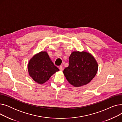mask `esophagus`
Masks as SVG:
<instances>
[{"mask_svg":"<svg viewBox=\"0 0 122 122\" xmlns=\"http://www.w3.org/2000/svg\"><path fill=\"white\" fill-rule=\"evenodd\" d=\"M59 70H60V71H63V66H60L59 67Z\"/></svg>","mask_w":122,"mask_h":122,"instance_id":"1","label":"esophagus"}]
</instances>
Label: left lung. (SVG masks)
Listing matches in <instances>:
<instances>
[{
    "mask_svg": "<svg viewBox=\"0 0 122 122\" xmlns=\"http://www.w3.org/2000/svg\"><path fill=\"white\" fill-rule=\"evenodd\" d=\"M98 69V63L93 55L87 51H73L69 57V65L63 73L70 84L80 87L90 82Z\"/></svg>",
    "mask_w": 122,
    "mask_h": 122,
    "instance_id": "1",
    "label": "left lung"
}]
</instances>
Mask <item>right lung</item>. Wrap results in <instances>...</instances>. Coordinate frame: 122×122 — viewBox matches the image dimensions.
<instances>
[{
    "mask_svg": "<svg viewBox=\"0 0 122 122\" xmlns=\"http://www.w3.org/2000/svg\"><path fill=\"white\" fill-rule=\"evenodd\" d=\"M29 76L37 84L42 85L59 69L51 61L47 52L41 51L34 55L28 64Z\"/></svg>",
    "mask_w": 122,
    "mask_h": 122,
    "instance_id": "add662e5",
    "label": "right lung"
}]
</instances>
